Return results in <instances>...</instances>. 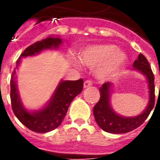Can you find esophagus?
<instances>
[{
  "instance_id": "obj_1",
  "label": "esophagus",
  "mask_w": 160,
  "mask_h": 160,
  "mask_svg": "<svg viewBox=\"0 0 160 160\" xmlns=\"http://www.w3.org/2000/svg\"><path fill=\"white\" fill-rule=\"evenodd\" d=\"M92 85V81L91 80H87L84 82V87H85V88H87V87H91Z\"/></svg>"
}]
</instances>
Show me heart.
Segmentation results:
<instances>
[{"instance_id":"obj_1","label":"heart","mask_w":160,"mask_h":160,"mask_svg":"<svg viewBox=\"0 0 160 160\" xmlns=\"http://www.w3.org/2000/svg\"><path fill=\"white\" fill-rule=\"evenodd\" d=\"M114 44L105 43L91 46L80 55V61L87 66L95 68L102 64L98 71L99 78H107L116 73L126 61V55Z\"/></svg>"}]
</instances>
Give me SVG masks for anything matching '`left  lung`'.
I'll use <instances>...</instances> for the list:
<instances>
[{"label": "left lung", "instance_id": "1", "mask_svg": "<svg viewBox=\"0 0 160 160\" xmlns=\"http://www.w3.org/2000/svg\"><path fill=\"white\" fill-rule=\"evenodd\" d=\"M133 66L135 69L141 71L148 78V86L150 90V98L148 108L141 115L134 118H123L118 116L112 111L110 105L111 83L106 82L103 84L102 87L99 88L100 98L94 106L93 115L98 125L105 132L111 134H122L134 130L144 122L154 106V75L148 59L141 53L138 56L137 60L134 61Z\"/></svg>", "mask_w": 160, "mask_h": 160}]
</instances>
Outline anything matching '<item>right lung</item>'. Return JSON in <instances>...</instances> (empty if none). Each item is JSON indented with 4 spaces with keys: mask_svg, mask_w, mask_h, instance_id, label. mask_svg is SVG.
<instances>
[{
    "mask_svg": "<svg viewBox=\"0 0 160 160\" xmlns=\"http://www.w3.org/2000/svg\"><path fill=\"white\" fill-rule=\"evenodd\" d=\"M61 42L62 40L58 38H47L27 47L20 55V57L33 56L42 51V49L52 47L56 48ZM19 61H18L17 63L19 64ZM14 75L15 70L13 71L10 80V98L12 111L21 123L28 128L30 130L37 133H47L59 127L66 116L72 100L83 90L84 82L82 79L62 81L56 88V92L53 95L49 104L41 111L30 113L23 107L20 102Z\"/></svg>",
    "mask_w": 160,
    "mask_h": 160,
    "instance_id": "add662e5",
    "label": "right lung"
}]
</instances>
